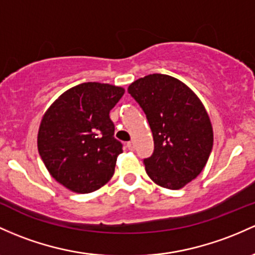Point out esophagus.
Returning <instances> with one entry per match:
<instances>
[{
    "instance_id": "34e87169",
    "label": "esophagus",
    "mask_w": 255,
    "mask_h": 255,
    "mask_svg": "<svg viewBox=\"0 0 255 255\" xmlns=\"http://www.w3.org/2000/svg\"><path fill=\"white\" fill-rule=\"evenodd\" d=\"M127 147H128V150H130V151H133L134 149H135V144H134V141L127 142Z\"/></svg>"
}]
</instances>
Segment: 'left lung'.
Instances as JSON below:
<instances>
[{"label": "left lung", "instance_id": "obj_1", "mask_svg": "<svg viewBox=\"0 0 255 255\" xmlns=\"http://www.w3.org/2000/svg\"><path fill=\"white\" fill-rule=\"evenodd\" d=\"M144 110L152 132V156L144 159L151 180L183 189L202 172L213 147V127L205 105L178 78L152 74L128 87Z\"/></svg>", "mask_w": 255, "mask_h": 255}]
</instances>
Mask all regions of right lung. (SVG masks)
I'll return each mask as SVG.
<instances>
[{
  "mask_svg": "<svg viewBox=\"0 0 255 255\" xmlns=\"http://www.w3.org/2000/svg\"><path fill=\"white\" fill-rule=\"evenodd\" d=\"M123 87L86 82L58 97L42 116L37 149L49 174L76 194H89L114 175L122 144L114 138L110 110Z\"/></svg>",
  "mask_w": 255,
  "mask_h": 255,
  "instance_id": "add662e5",
  "label": "right lung"
}]
</instances>
